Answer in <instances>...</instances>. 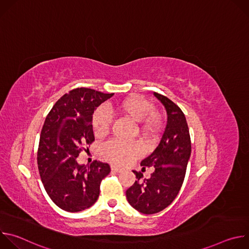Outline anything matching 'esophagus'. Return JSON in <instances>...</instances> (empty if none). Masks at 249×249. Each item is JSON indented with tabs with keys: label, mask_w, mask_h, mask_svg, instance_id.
Masks as SVG:
<instances>
[{
	"label": "esophagus",
	"mask_w": 249,
	"mask_h": 249,
	"mask_svg": "<svg viewBox=\"0 0 249 249\" xmlns=\"http://www.w3.org/2000/svg\"><path fill=\"white\" fill-rule=\"evenodd\" d=\"M110 168H111V170L114 171V172H121V171H122V169H121L120 167H117V166H115V165H111Z\"/></svg>",
	"instance_id": "obj_1"
}]
</instances>
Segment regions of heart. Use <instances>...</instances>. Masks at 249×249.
<instances>
[{"label": "heart", "instance_id": "b5f03b06", "mask_svg": "<svg viewBox=\"0 0 249 249\" xmlns=\"http://www.w3.org/2000/svg\"><path fill=\"white\" fill-rule=\"evenodd\" d=\"M112 108L130 118L132 121L139 123V132L148 141H154L161 129V118L154 112V104L144 97L130 95L121 101L115 103ZM112 117L103 106L98 107L91 120V126L95 136L102 137L109 132ZM102 153L105 159L117 163L128 164L142 155V148L137 142H122L111 140L104 144Z\"/></svg>", "mask_w": 249, "mask_h": 249}]
</instances>
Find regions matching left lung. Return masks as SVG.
Segmentation results:
<instances>
[{"mask_svg": "<svg viewBox=\"0 0 249 249\" xmlns=\"http://www.w3.org/2000/svg\"><path fill=\"white\" fill-rule=\"evenodd\" d=\"M154 95L164 106L167 116L160 144L141 162L142 166L154 167V171L149 179H142L143 173L133 170L138 180L126 191L129 204L146 215L162 211L175 199L191 155L189 129L183 112L166 96L158 92Z\"/></svg>", "mask_w": 249, "mask_h": 249, "instance_id": "8db88e82", "label": "left lung"}]
</instances>
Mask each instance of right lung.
I'll return each mask as SVG.
<instances>
[{
	"label": "right lung",
	"mask_w": 249,
	"mask_h": 249,
	"mask_svg": "<svg viewBox=\"0 0 249 249\" xmlns=\"http://www.w3.org/2000/svg\"><path fill=\"white\" fill-rule=\"evenodd\" d=\"M114 93L75 89L64 94L48 113L40 134L37 164L44 188L51 200L68 212L91 207L99 196L101 180L110 166L94 160L80 164L79 154L94 141L92 115Z\"/></svg>",
	"instance_id": "1"
}]
</instances>
